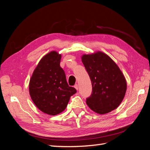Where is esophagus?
<instances>
[{
	"label": "esophagus",
	"instance_id": "esophagus-1",
	"mask_svg": "<svg viewBox=\"0 0 150 150\" xmlns=\"http://www.w3.org/2000/svg\"><path fill=\"white\" fill-rule=\"evenodd\" d=\"M74 88L76 89V90H77V91H78V85H77V84H76L75 85H74Z\"/></svg>",
	"mask_w": 150,
	"mask_h": 150
}]
</instances>
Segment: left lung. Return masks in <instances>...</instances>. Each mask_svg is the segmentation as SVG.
<instances>
[{
	"label": "left lung",
	"instance_id": "1",
	"mask_svg": "<svg viewBox=\"0 0 150 150\" xmlns=\"http://www.w3.org/2000/svg\"><path fill=\"white\" fill-rule=\"evenodd\" d=\"M91 78L92 91L86 98V105L99 114L117 108L124 99L126 81L124 75L111 58L101 51L81 57Z\"/></svg>",
	"mask_w": 150,
	"mask_h": 150
}]
</instances>
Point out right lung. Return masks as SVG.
Listing matches in <instances>:
<instances>
[{
    "label": "right lung",
    "instance_id": "1",
    "mask_svg": "<svg viewBox=\"0 0 150 150\" xmlns=\"http://www.w3.org/2000/svg\"><path fill=\"white\" fill-rule=\"evenodd\" d=\"M62 55L51 51L45 55L30 79L29 91L33 103L40 110L51 115L62 112L76 90L69 86L61 67Z\"/></svg>",
    "mask_w": 150,
    "mask_h": 150
}]
</instances>
